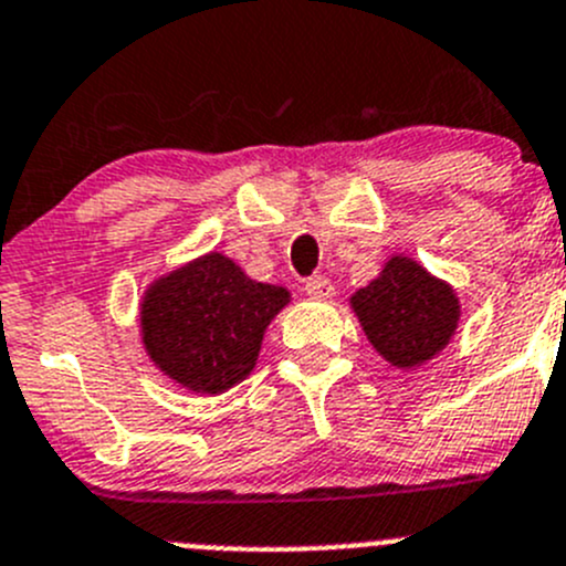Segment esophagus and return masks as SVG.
I'll list each match as a JSON object with an SVG mask.
<instances>
[{"label":"esophagus","mask_w":566,"mask_h":566,"mask_svg":"<svg viewBox=\"0 0 566 566\" xmlns=\"http://www.w3.org/2000/svg\"><path fill=\"white\" fill-rule=\"evenodd\" d=\"M304 290H307L310 298H318V301H326V298H332V295H335V284H332L326 276L307 279Z\"/></svg>","instance_id":"esophagus-1"}]
</instances>
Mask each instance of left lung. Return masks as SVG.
I'll use <instances>...</instances> for the list:
<instances>
[{"instance_id": "obj_1", "label": "left lung", "mask_w": 566, "mask_h": 566, "mask_svg": "<svg viewBox=\"0 0 566 566\" xmlns=\"http://www.w3.org/2000/svg\"><path fill=\"white\" fill-rule=\"evenodd\" d=\"M352 307L379 355L399 368H416L438 355L458 326V298L450 284L394 256L368 287L352 295Z\"/></svg>"}]
</instances>
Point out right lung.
Segmentation results:
<instances>
[{
  "label": "right lung",
  "mask_w": 566,
  "mask_h": 566,
  "mask_svg": "<svg viewBox=\"0 0 566 566\" xmlns=\"http://www.w3.org/2000/svg\"><path fill=\"white\" fill-rule=\"evenodd\" d=\"M287 301L284 287L253 282L223 253H206L147 290V355L184 388L223 394L256 366L262 335Z\"/></svg>",
  "instance_id": "right-lung-1"
}]
</instances>
